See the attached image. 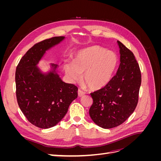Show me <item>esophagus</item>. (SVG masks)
Here are the masks:
<instances>
[{"mask_svg":"<svg viewBox=\"0 0 161 161\" xmlns=\"http://www.w3.org/2000/svg\"><path fill=\"white\" fill-rule=\"evenodd\" d=\"M78 95H79V96L80 97L84 96L85 95V92L80 89H79L78 90Z\"/></svg>","mask_w":161,"mask_h":161,"instance_id":"34e87169","label":"esophagus"}]
</instances>
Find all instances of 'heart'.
<instances>
[{"label":"heart","instance_id":"1","mask_svg":"<svg viewBox=\"0 0 161 161\" xmlns=\"http://www.w3.org/2000/svg\"><path fill=\"white\" fill-rule=\"evenodd\" d=\"M117 64L118 57L115 53L93 46L78 52L73 62H66L64 70L72 80H80L83 73V80L89 88L98 90L110 82Z\"/></svg>","mask_w":161,"mask_h":161}]
</instances>
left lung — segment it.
I'll list each match as a JSON object with an SVG mask.
<instances>
[{
    "label": "left lung",
    "instance_id": "left-lung-1",
    "mask_svg": "<svg viewBox=\"0 0 161 161\" xmlns=\"http://www.w3.org/2000/svg\"><path fill=\"white\" fill-rule=\"evenodd\" d=\"M120 64L116 75L103 88L91 93L92 120L104 129L123 124L135 110L138 101L141 72L132 52L118 41Z\"/></svg>",
    "mask_w": 161,
    "mask_h": 161
}]
</instances>
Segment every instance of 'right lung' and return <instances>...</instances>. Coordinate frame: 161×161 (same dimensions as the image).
I'll return each instance as SVG.
<instances>
[{
    "mask_svg": "<svg viewBox=\"0 0 161 161\" xmlns=\"http://www.w3.org/2000/svg\"><path fill=\"white\" fill-rule=\"evenodd\" d=\"M64 38L53 37L36 43L22 57L16 69L19 108L31 124L40 128H50L59 123L78 96L76 86L61 80L56 71L57 64H52V70L47 73H42L37 66L46 52Z\"/></svg>",
    "mask_w": 161,
    "mask_h": 161,
    "instance_id": "right-lung-1",
    "label": "right lung"
}]
</instances>
